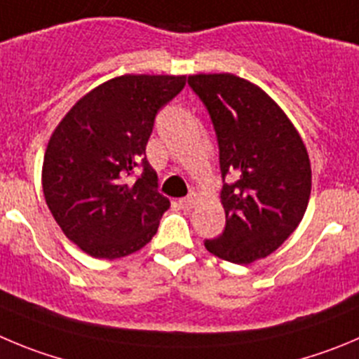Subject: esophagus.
I'll list each match as a JSON object with an SVG mask.
<instances>
[{"label": "esophagus", "mask_w": 359, "mask_h": 359, "mask_svg": "<svg viewBox=\"0 0 359 359\" xmlns=\"http://www.w3.org/2000/svg\"><path fill=\"white\" fill-rule=\"evenodd\" d=\"M195 203H196V196L195 195H189V196H186V198L179 200V205L182 207L184 210L193 209V207H195Z\"/></svg>", "instance_id": "1"}]
</instances>
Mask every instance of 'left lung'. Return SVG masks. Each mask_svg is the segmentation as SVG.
<instances>
[{"label":"left lung","mask_w":359,"mask_h":359,"mask_svg":"<svg viewBox=\"0 0 359 359\" xmlns=\"http://www.w3.org/2000/svg\"><path fill=\"white\" fill-rule=\"evenodd\" d=\"M187 83L212 118L226 225L205 241L212 255L233 264L266 259L285 243L306 212L311 191L308 150L285 111L255 83L236 74H193Z\"/></svg>","instance_id":"1"}]
</instances>
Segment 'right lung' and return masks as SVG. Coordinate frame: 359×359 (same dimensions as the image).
Listing matches in <instances>:
<instances>
[{"mask_svg": "<svg viewBox=\"0 0 359 359\" xmlns=\"http://www.w3.org/2000/svg\"><path fill=\"white\" fill-rule=\"evenodd\" d=\"M186 76L123 74L95 86L60 120L43 154V198L62 232L95 259L142 250L170 200L145 156L154 118ZM140 160L144 173L125 182Z\"/></svg>", "mask_w": 359, "mask_h": 359, "instance_id": "right-lung-1", "label": "right lung"}]
</instances>
